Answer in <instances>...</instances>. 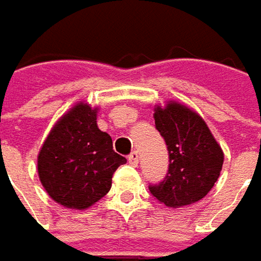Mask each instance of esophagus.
Listing matches in <instances>:
<instances>
[{
    "instance_id": "1",
    "label": "esophagus",
    "mask_w": 261,
    "mask_h": 261,
    "mask_svg": "<svg viewBox=\"0 0 261 261\" xmlns=\"http://www.w3.org/2000/svg\"><path fill=\"white\" fill-rule=\"evenodd\" d=\"M128 162H130L133 166H137V164H139V153L136 152V150L128 154Z\"/></svg>"
}]
</instances>
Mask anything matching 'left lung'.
Instances as JSON below:
<instances>
[{"mask_svg": "<svg viewBox=\"0 0 261 261\" xmlns=\"http://www.w3.org/2000/svg\"><path fill=\"white\" fill-rule=\"evenodd\" d=\"M154 125L164 137L169 165L164 181L149 186L168 207H182L204 197L218 181L223 152L207 124L194 111L169 102L154 108Z\"/></svg>", "mask_w": 261, "mask_h": 261, "instance_id": "left-lung-1", "label": "left lung"}]
</instances>
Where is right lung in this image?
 Segmentation results:
<instances>
[{
	"mask_svg": "<svg viewBox=\"0 0 261 261\" xmlns=\"http://www.w3.org/2000/svg\"><path fill=\"white\" fill-rule=\"evenodd\" d=\"M97 109L77 103L58 119L38 154L43 188L64 207L83 210L107 196L112 175L127 159L97 128Z\"/></svg>",
	"mask_w": 261,
	"mask_h": 261,
	"instance_id": "1",
	"label": "right lung"
}]
</instances>
